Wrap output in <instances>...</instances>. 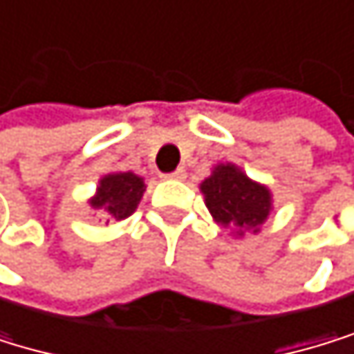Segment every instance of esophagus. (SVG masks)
<instances>
[{
    "label": "esophagus",
    "instance_id": "34e87169",
    "mask_svg": "<svg viewBox=\"0 0 354 354\" xmlns=\"http://www.w3.org/2000/svg\"><path fill=\"white\" fill-rule=\"evenodd\" d=\"M167 178H169V180H185V178H187V171L180 167V169H176V171L167 174Z\"/></svg>",
    "mask_w": 354,
    "mask_h": 354
}]
</instances>
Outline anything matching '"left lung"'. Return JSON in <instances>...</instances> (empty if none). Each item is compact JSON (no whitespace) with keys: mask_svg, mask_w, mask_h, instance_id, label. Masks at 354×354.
<instances>
[{"mask_svg":"<svg viewBox=\"0 0 354 354\" xmlns=\"http://www.w3.org/2000/svg\"><path fill=\"white\" fill-rule=\"evenodd\" d=\"M200 191L212 221L227 227L234 239L258 234L275 210L271 189L249 178L236 163H217Z\"/></svg>","mask_w":354,"mask_h":354,"instance_id":"obj_1","label":"left lung"}]
</instances>
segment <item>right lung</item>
<instances>
[{
	"instance_id": "obj_1",
	"label": "right lung",
	"mask_w": 354,
	"mask_h": 354,
	"mask_svg": "<svg viewBox=\"0 0 354 354\" xmlns=\"http://www.w3.org/2000/svg\"><path fill=\"white\" fill-rule=\"evenodd\" d=\"M144 191L146 183L135 171H109L98 178L94 195L88 198V206L92 212L107 217V223L109 219L122 221L137 210Z\"/></svg>"
}]
</instances>
